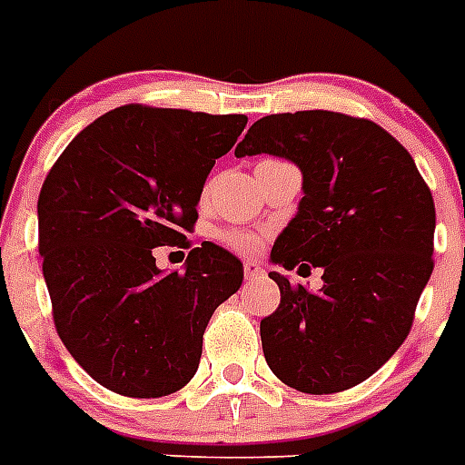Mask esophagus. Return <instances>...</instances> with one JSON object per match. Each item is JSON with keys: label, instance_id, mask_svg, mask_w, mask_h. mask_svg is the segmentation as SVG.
<instances>
[{"label": "esophagus", "instance_id": "34e87169", "mask_svg": "<svg viewBox=\"0 0 465 465\" xmlns=\"http://www.w3.org/2000/svg\"><path fill=\"white\" fill-rule=\"evenodd\" d=\"M243 272H245V278H248V281L264 278V269H262V264H257V262H245Z\"/></svg>", "mask_w": 465, "mask_h": 465}]
</instances>
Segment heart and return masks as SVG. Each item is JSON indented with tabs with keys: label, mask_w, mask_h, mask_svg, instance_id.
I'll return each instance as SVG.
<instances>
[{
	"label": "heart",
	"mask_w": 465,
	"mask_h": 465,
	"mask_svg": "<svg viewBox=\"0 0 465 465\" xmlns=\"http://www.w3.org/2000/svg\"><path fill=\"white\" fill-rule=\"evenodd\" d=\"M222 241L236 252H255L260 245V236L252 232H241V229H229L222 233Z\"/></svg>",
	"instance_id": "1"
}]
</instances>
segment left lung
Masks as SVG:
<instances>
[{
	"label": "left lung",
	"instance_id": "1",
	"mask_svg": "<svg viewBox=\"0 0 465 465\" xmlns=\"http://www.w3.org/2000/svg\"><path fill=\"white\" fill-rule=\"evenodd\" d=\"M255 154L302 171L304 196L272 262L322 269L318 292L269 273L281 304L260 322L264 358L290 389L339 393L372 377L410 334L433 273V196L391 133L339 112L255 121L236 156Z\"/></svg>",
	"mask_w": 465,
	"mask_h": 465
}]
</instances>
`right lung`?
Listing matches in <instances>:
<instances>
[{
    "label": "right lung",
    "mask_w": 465,
    "mask_h": 465,
    "mask_svg": "<svg viewBox=\"0 0 465 465\" xmlns=\"http://www.w3.org/2000/svg\"><path fill=\"white\" fill-rule=\"evenodd\" d=\"M245 114L124 104L72 140L39 193V255L64 349L100 386L161 398L196 374L210 316L243 264L203 241L184 272L154 248L184 243L205 177Z\"/></svg>",
    "instance_id": "obj_1"
}]
</instances>
